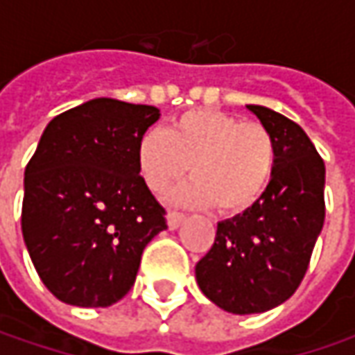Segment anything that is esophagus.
<instances>
[{
    "label": "esophagus",
    "instance_id": "obj_1",
    "mask_svg": "<svg viewBox=\"0 0 355 355\" xmlns=\"http://www.w3.org/2000/svg\"><path fill=\"white\" fill-rule=\"evenodd\" d=\"M166 219H168V227L170 229H178L180 227V223L185 219L184 213H178V211H170L168 215H166Z\"/></svg>",
    "mask_w": 355,
    "mask_h": 355
}]
</instances>
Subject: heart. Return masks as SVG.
<instances>
[{
	"mask_svg": "<svg viewBox=\"0 0 355 355\" xmlns=\"http://www.w3.org/2000/svg\"><path fill=\"white\" fill-rule=\"evenodd\" d=\"M136 162L144 184L154 193H164L189 168L193 180L173 193L175 201L237 213L265 193L277 164V146L261 122H241L221 110L198 108L173 118L166 130L144 132Z\"/></svg>",
	"mask_w": 355,
	"mask_h": 355,
	"instance_id": "heart-1",
	"label": "heart"
}]
</instances>
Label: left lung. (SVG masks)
<instances>
[{"instance_id":"8db88e82","label":"left lung","mask_w":355,"mask_h":355,"mask_svg":"<svg viewBox=\"0 0 355 355\" xmlns=\"http://www.w3.org/2000/svg\"><path fill=\"white\" fill-rule=\"evenodd\" d=\"M247 108L275 138V171L257 203L217 223L213 247L196 265L201 293L241 316L266 312L293 296L326 215V168L306 132L266 106Z\"/></svg>"}]
</instances>
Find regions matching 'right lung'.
<instances>
[{
    "label": "right lung",
    "instance_id": "add662e5",
    "mask_svg": "<svg viewBox=\"0 0 355 355\" xmlns=\"http://www.w3.org/2000/svg\"><path fill=\"white\" fill-rule=\"evenodd\" d=\"M156 106L92 98L47 124L25 168L21 231L61 302L104 308L134 286L166 209L144 184L136 148Z\"/></svg>",
    "mask_w": 355,
    "mask_h": 355
}]
</instances>
